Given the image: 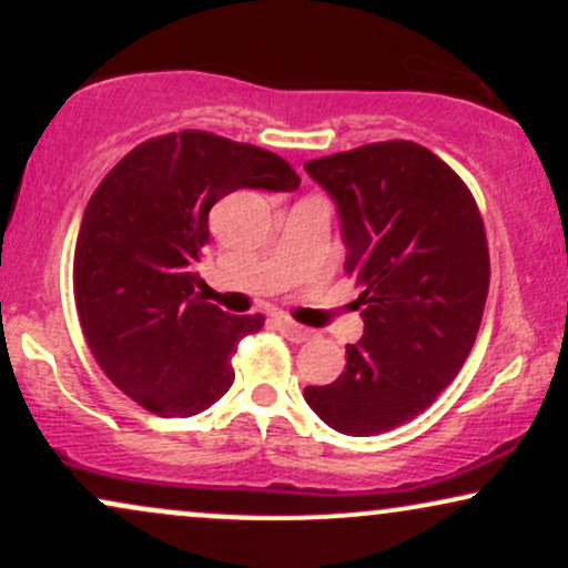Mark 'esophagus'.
Here are the masks:
<instances>
[{
    "label": "esophagus",
    "instance_id": "esophagus-1",
    "mask_svg": "<svg viewBox=\"0 0 568 568\" xmlns=\"http://www.w3.org/2000/svg\"><path fill=\"white\" fill-rule=\"evenodd\" d=\"M277 325H280V331H283V334L291 338V342H310V338L315 336L310 328H304V325L288 321V317H277Z\"/></svg>",
    "mask_w": 568,
    "mask_h": 568
}]
</instances>
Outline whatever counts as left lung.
Listing matches in <instances>:
<instances>
[{"mask_svg":"<svg viewBox=\"0 0 568 568\" xmlns=\"http://www.w3.org/2000/svg\"><path fill=\"white\" fill-rule=\"evenodd\" d=\"M336 202L344 272L361 285V342L304 400L344 435L419 416L465 366L488 293V243L473 192L414 141H379L304 162Z\"/></svg>","mask_w":568,"mask_h":568,"instance_id":"8db88e82","label":"left lung"}]
</instances>
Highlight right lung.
Returning <instances> with one entry per match:
<instances>
[{"label": "right lung", "instance_id": "obj_1", "mask_svg": "<svg viewBox=\"0 0 568 568\" xmlns=\"http://www.w3.org/2000/svg\"><path fill=\"white\" fill-rule=\"evenodd\" d=\"M298 184L277 154L205 130L143 141L98 184L74 251L77 312L98 366L139 406L184 419L232 387L237 342L264 317L194 291L207 213L237 189Z\"/></svg>", "mask_w": 568, "mask_h": 568}]
</instances>
